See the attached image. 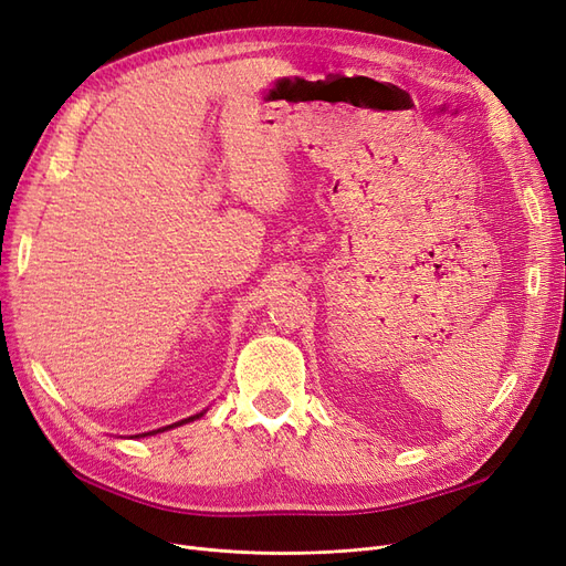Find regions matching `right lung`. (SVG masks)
<instances>
[{
	"label": "right lung",
	"instance_id": "right-lung-1",
	"mask_svg": "<svg viewBox=\"0 0 566 566\" xmlns=\"http://www.w3.org/2000/svg\"><path fill=\"white\" fill-rule=\"evenodd\" d=\"M206 412H208V409H203V412H199V415H193V417H189V419H182V421H178V423H170V426L157 428V431H149V433H143V436H135V438H147V436H157V433H164V431H168V428H175V426H182V423H189V421H197V419H201V417H203Z\"/></svg>",
	"mask_w": 566,
	"mask_h": 566
}]
</instances>
